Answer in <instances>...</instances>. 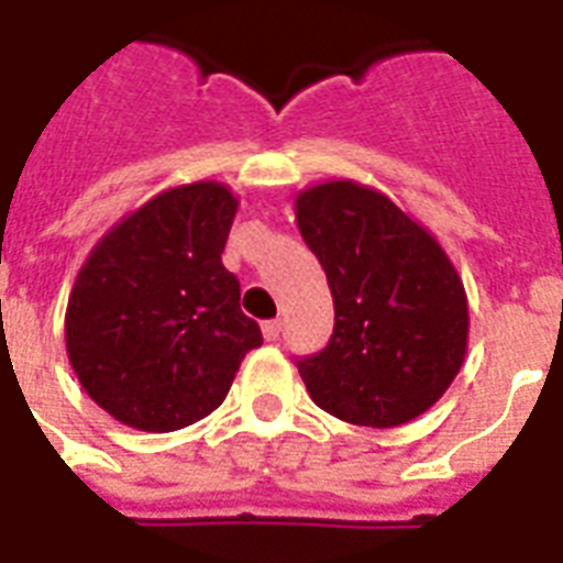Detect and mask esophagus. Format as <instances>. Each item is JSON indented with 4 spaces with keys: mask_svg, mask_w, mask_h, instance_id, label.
I'll return each mask as SVG.
<instances>
[{
    "mask_svg": "<svg viewBox=\"0 0 563 563\" xmlns=\"http://www.w3.org/2000/svg\"><path fill=\"white\" fill-rule=\"evenodd\" d=\"M280 330H283V324L277 321V318H274V321H265L263 324L265 342H277V339H280Z\"/></svg>",
    "mask_w": 563,
    "mask_h": 563,
    "instance_id": "esophagus-1",
    "label": "esophagus"
}]
</instances>
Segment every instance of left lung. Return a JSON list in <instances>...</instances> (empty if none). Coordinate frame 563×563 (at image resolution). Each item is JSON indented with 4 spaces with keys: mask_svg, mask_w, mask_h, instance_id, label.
Instances as JSON below:
<instances>
[{
    "mask_svg": "<svg viewBox=\"0 0 563 563\" xmlns=\"http://www.w3.org/2000/svg\"><path fill=\"white\" fill-rule=\"evenodd\" d=\"M327 272L330 344L298 362L309 397L356 427L409 423L435 406L467 353V295L450 256L388 195L327 180L295 198Z\"/></svg>",
    "mask_w": 563,
    "mask_h": 563,
    "instance_id": "1",
    "label": "left lung"
}]
</instances>
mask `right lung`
Segmentation results:
<instances>
[{
    "label": "right lung",
    "mask_w": 563,
    "mask_h": 563,
    "mask_svg": "<svg viewBox=\"0 0 563 563\" xmlns=\"http://www.w3.org/2000/svg\"><path fill=\"white\" fill-rule=\"evenodd\" d=\"M236 207L216 180L166 189L117 221L75 277L66 356L119 423L175 432L207 418L263 344L221 265Z\"/></svg>",
    "instance_id": "right-lung-1"
}]
</instances>
